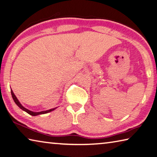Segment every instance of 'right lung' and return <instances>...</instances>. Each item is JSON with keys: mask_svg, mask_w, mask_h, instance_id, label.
<instances>
[{"mask_svg": "<svg viewBox=\"0 0 157 157\" xmlns=\"http://www.w3.org/2000/svg\"><path fill=\"white\" fill-rule=\"evenodd\" d=\"M11 96H12V98L13 99V101L16 104L17 106H18L20 108H21L22 110L25 111V112L27 113L28 114H29V115H32V116H36V115H42V114H46V113H49V112H51V111L53 110H55L56 108H52V109H50V110H45V111H41V112H33V111H31L29 110H28V109H27L26 108H25L24 106H22V104L20 103L19 101H18V99H17L16 95H14V93H13V92L12 91V90H11Z\"/></svg>", "mask_w": 157, "mask_h": 157, "instance_id": "obj_1", "label": "right lung"}]
</instances>
